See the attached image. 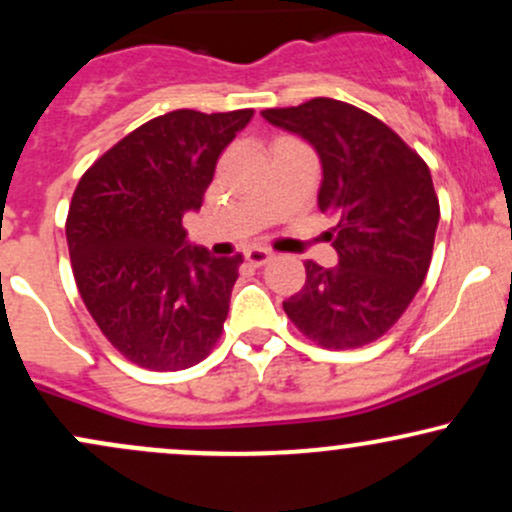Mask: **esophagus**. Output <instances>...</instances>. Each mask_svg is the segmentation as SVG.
<instances>
[{"label": "esophagus", "instance_id": "obj_1", "mask_svg": "<svg viewBox=\"0 0 512 512\" xmlns=\"http://www.w3.org/2000/svg\"><path fill=\"white\" fill-rule=\"evenodd\" d=\"M245 260H248L252 267H262V264H267L272 260V252L264 250V248H248L245 250Z\"/></svg>", "mask_w": 512, "mask_h": 512}]
</instances>
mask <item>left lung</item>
<instances>
[{"label": "left lung", "mask_w": 512, "mask_h": 512, "mask_svg": "<svg viewBox=\"0 0 512 512\" xmlns=\"http://www.w3.org/2000/svg\"><path fill=\"white\" fill-rule=\"evenodd\" d=\"M298 134L322 166L317 207L337 214V267L305 262V286L286 315L330 349L375 342L409 308L431 264L440 219L431 170L378 117L334 98L262 110Z\"/></svg>", "instance_id": "obj_1"}]
</instances>
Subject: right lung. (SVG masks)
Wrapping results in <instances>:
<instances>
[{
    "label": "right lung",
    "mask_w": 512,
    "mask_h": 512,
    "mask_svg": "<svg viewBox=\"0 0 512 512\" xmlns=\"http://www.w3.org/2000/svg\"><path fill=\"white\" fill-rule=\"evenodd\" d=\"M252 110L154 117L86 170L67 216L74 279L101 332L132 363L182 370L221 337L243 255L187 240L221 151Z\"/></svg>",
    "instance_id": "right-lung-1"
}]
</instances>
